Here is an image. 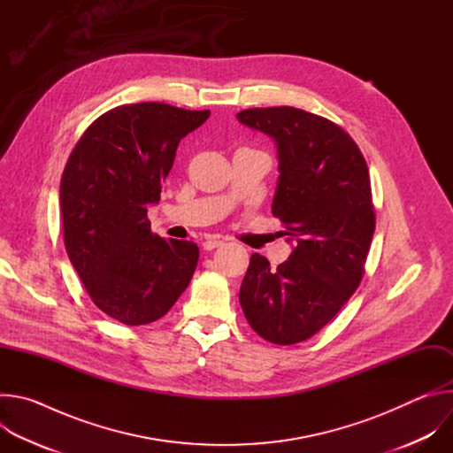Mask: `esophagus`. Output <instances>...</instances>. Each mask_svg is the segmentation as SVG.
<instances>
[{
    "instance_id": "34e87169",
    "label": "esophagus",
    "mask_w": 453,
    "mask_h": 453,
    "mask_svg": "<svg viewBox=\"0 0 453 453\" xmlns=\"http://www.w3.org/2000/svg\"><path fill=\"white\" fill-rule=\"evenodd\" d=\"M222 243H224V240H220V238H208L203 245H204V249H206V250H213V249L220 247Z\"/></svg>"
}]
</instances>
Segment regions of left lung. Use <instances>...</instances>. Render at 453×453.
I'll return each mask as SVG.
<instances>
[{
  "label": "left lung",
  "mask_w": 453,
  "mask_h": 453,
  "mask_svg": "<svg viewBox=\"0 0 453 453\" xmlns=\"http://www.w3.org/2000/svg\"><path fill=\"white\" fill-rule=\"evenodd\" d=\"M236 118L276 142L273 215L296 242L276 269L250 256L240 304L257 335L290 346L326 326L362 281L374 233L369 170L353 138L322 116L283 105Z\"/></svg>",
  "instance_id": "left-lung-1"
}]
</instances>
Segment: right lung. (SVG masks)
Wrapping results in <instances>:
<instances>
[{
	"label": "right lung",
	"mask_w": 453,
	"mask_h": 453,
	"mask_svg": "<svg viewBox=\"0 0 453 453\" xmlns=\"http://www.w3.org/2000/svg\"><path fill=\"white\" fill-rule=\"evenodd\" d=\"M210 118L161 102L96 118L60 179L64 245L91 301L127 326L161 319L189 285L199 247L150 231L179 142Z\"/></svg>",
	"instance_id": "1"
}]
</instances>
